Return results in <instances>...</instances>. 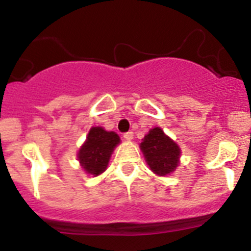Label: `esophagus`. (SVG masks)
<instances>
[{"label":"esophagus","mask_w":251,"mask_h":251,"mask_svg":"<svg viewBox=\"0 0 251 251\" xmlns=\"http://www.w3.org/2000/svg\"><path fill=\"white\" fill-rule=\"evenodd\" d=\"M133 138H134V133H133V131H128V133L125 134V139H126V140L130 141V140H133Z\"/></svg>","instance_id":"obj_1"}]
</instances>
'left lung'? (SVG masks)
<instances>
[{"instance_id": "1", "label": "left lung", "mask_w": 251, "mask_h": 251, "mask_svg": "<svg viewBox=\"0 0 251 251\" xmlns=\"http://www.w3.org/2000/svg\"><path fill=\"white\" fill-rule=\"evenodd\" d=\"M139 146L150 170L160 177L171 175L179 166L182 155L179 145L160 126L150 129Z\"/></svg>"}]
</instances>
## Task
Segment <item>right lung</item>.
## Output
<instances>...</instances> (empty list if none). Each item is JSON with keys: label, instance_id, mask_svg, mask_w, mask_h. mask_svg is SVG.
Instances as JSON below:
<instances>
[{"label": "right lung", "instance_id": "obj_1", "mask_svg": "<svg viewBox=\"0 0 251 251\" xmlns=\"http://www.w3.org/2000/svg\"><path fill=\"white\" fill-rule=\"evenodd\" d=\"M121 138L115 131H108L102 126H91L86 140L79 149L76 157L81 168L93 177H98L107 168L110 158Z\"/></svg>", "mask_w": 251, "mask_h": 251}]
</instances>
